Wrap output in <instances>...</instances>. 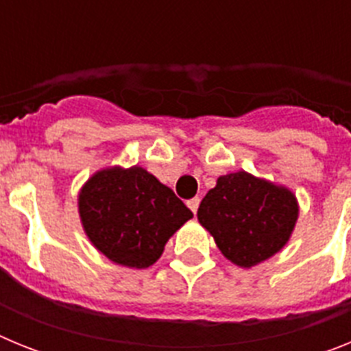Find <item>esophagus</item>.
<instances>
[{
    "label": "esophagus",
    "instance_id": "1",
    "mask_svg": "<svg viewBox=\"0 0 351 351\" xmlns=\"http://www.w3.org/2000/svg\"><path fill=\"white\" fill-rule=\"evenodd\" d=\"M198 206H200V198H198V197H195V198H191V200H188V207H190L191 213H193V214L198 210Z\"/></svg>",
    "mask_w": 351,
    "mask_h": 351
}]
</instances>
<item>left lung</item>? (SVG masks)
I'll list each match as a JSON object with an SVG mask.
<instances>
[{"label": "left lung", "instance_id": "1", "mask_svg": "<svg viewBox=\"0 0 351 351\" xmlns=\"http://www.w3.org/2000/svg\"><path fill=\"white\" fill-rule=\"evenodd\" d=\"M197 216L223 256L250 269L274 256L290 241L299 204L285 186L241 170L218 178Z\"/></svg>", "mask_w": 351, "mask_h": 351}]
</instances>
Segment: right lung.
<instances>
[{
    "instance_id": "obj_1",
    "label": "right lung",
    "mask_w": 351,
    "mask_h": 351,
    "mask_svg": "<svg viewBox=\"0 0 351 351\" xmlns=\"http://www.w3.org/2000/svg\"><path fill=\"white\" fill-rule=\"evenodd\" d=\"M79 216L93 246L110 262L147 269L193 213L169 186L135 165L93 173L80 188Z\"/></svg>"
}]
</instances>
